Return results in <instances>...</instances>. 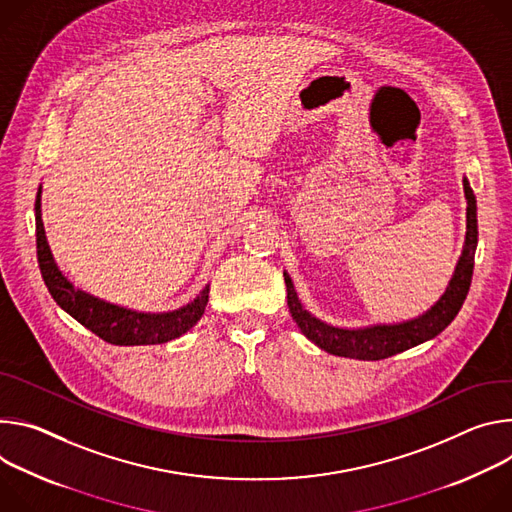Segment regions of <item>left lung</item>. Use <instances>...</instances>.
Here are the masks:
<instances>
[{"label":"left lung","mask_w":512,"mask_h":512,"mask_svg":"<svg viewBox=\"0 0 512 512\" xmlns=\"http://www.w3.org/2000/svg\"><path fill=\"white\" fill-rule=\"evenodd\" d=\"M464 193L468 199V232H466V246L458 260L456 272H453L449 287L441 295V299L421 317L403 321L396 325H372L364 329H342L333 327L317 317H313L299 301L293 280L285 272L287 282V303L293 319L297 321L303 335L315 346L325 350L333 356H344L354 360H384L394 354H401L409 348H415L427 339L439 335L462 309L466 295L470 291L472 272H474V254L478 246V219H476V197L474 191L464 179Z\"/></svg>","instance_id":"8db88e82"}]
</instances>
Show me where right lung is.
<instances>
[{"label":"right lung","instance_id":"obj_1","mask_svg":"<svg viewBox=\"0 0 512 512\" xmlns=\"http://www.w3.org/2000/svg\"><path fill=\"white\" fill-rule=\"evenodd\" d=\"M40 193L42 191L38 189L34 203L38 266L48 293L52 295L56 305L65 309L73 319H77L89 331L99 335L103 342L113 346L166 344L170 339L187 333L201 319L209 301V287H205L193 303L168 313H138L132 309L105 303L101 299H95L93 295L75 289L63 276V272L56 266L50 254L40 213Z\"/></svg>","mask_w":512,"mask_h":512}]
</instances>
